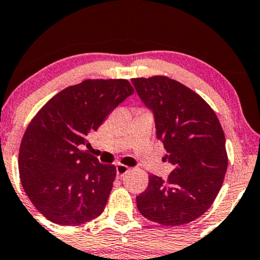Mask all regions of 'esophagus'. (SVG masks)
I'll return each instance as SVG.
<instances>
[{"instance_id":"34e87169","label":"esophagus","mask_w":260,"mask_h":260,"mask_svg":"<svg viewBox=\"0 0 260 260\" xmlns=\"http://www.w3.org/2000/svg\"><path fill=\"white\" fill-rule=\"evenodd\" d=\"M128 171H129V168H128L127 166L121 165V164L116 165V174H117V177H120V178L123 177Z\"/></svg>"}]
</instances>
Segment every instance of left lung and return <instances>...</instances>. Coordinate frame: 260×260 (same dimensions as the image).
Listing matches in <instances>:
<instances>
[{
	"instance_id": "left-lung-1",
	"label": "left lung",
	"mask_w": 260,
	"mask_h": 260,
	"mask_svg": "<svg viewBox=\"0 0 260 260\" xmlns=\"http://www.w3.org/2000/svg\"><path fill=\"white\" fill-rule=\"evenodd\" d=\"M152 112L156 137L173 166L167 180L149 177L137 207L146 219L177 226L198 219L219 192L228 168L225 136L211 106L193 90L166 76L132 79Z\"/></svg>"
}]
</instances>
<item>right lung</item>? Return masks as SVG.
<instances>
[{"mask_svg": "<svg viewBox=\"0 0 260 260\" xmlns=\"http://www.w3.org/2000/svg\"><path fill=\"white\" fill-rule=\"evenodd\" d=\"M133 92L127 80H86L53 96L30 122L19 150L20 180L47 219L74 226L104 211L116 167L81 148Z\"/></svg>", "mask_w": 260, "mask_h": 260, "instance_id": "1", "label": "right lung"}]
</instances>
